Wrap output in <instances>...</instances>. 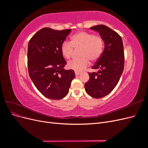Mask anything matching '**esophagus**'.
<instances>
[{
	"instance_id": "34e87169",
	"label": "esophagus",
	"mask_w": 148,
	"mask_h": 148,
	"mask_svg": "<svg viewBox=\"0 0 148 148\" xmlns=\"http://www.w3.org/2000/svg\"><path fill=\"white\" fill-rule=\"evenodd\" d=\"M75 75H76V76H78V75H79L80 73H80V72H79V71H75Z\"/></svg>"
}]
</instances>
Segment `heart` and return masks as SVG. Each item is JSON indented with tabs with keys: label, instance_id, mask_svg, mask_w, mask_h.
I'll list each match as a JSON object with an SVG mask.
<instances>
[{
	"label": "heart",
	"instance_id": "heart-1",
	"mask_svg": "<svg viewBox=\"0 0 148 148\" xmlns=\"http://www.w3.org/2000/svg\"><path fill=\"white\" fill-rule=\"evenodd\" d=\"M73 48H81L79 56L82 57L69 61L68 67L77 71H82L89 64V60L95 62L99 59L104 49V41L100 36L79 31L71 36L70 42L62 43L60 47L62 54L66 59H70L73 53Z\"/></svg>",
	"mask_w": 148,
	"mask_h": 148
}]
</instances>
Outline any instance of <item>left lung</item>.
Masks as SVG:
<instances>
[{
	"label": "left lung",
	"mask_w": 148,
	"mask_h": 148,
	"mask_svg": "<svg viewBox=\"0 0 148 148\" xmlns=\"http://www.w3.org/2000/svg\"><path fill=\"white\" fill-rule=\"evenodd\" d=\"M104 42V50L92 66L97 72L89 73V81L84 84L89 96L99 99L106 96L117 86L124 69V51L122 39L115 31L104 25L92 26Z\"/></svg>",
	"instance_id": "1"
}]
</instances>
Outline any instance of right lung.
Masks as SVG:
<instances>
[{
	"label": "right lung",
	"instance_id": "right-lung-1",
	"mask_svg": "<svg viewBox=\"0 0 148 148\" xmlns=\"http://www.w3.org/2000/svg\"><path fill=\"white\" fill-rule=\"evenodd\" d=\"M70 31L44 28L28 43L29 75L38 91L49 99L59 100L66 96L75 77L73 70L64 69L66 62L60 50Z\"/></svg>",
	"mask_w": 148,
	"mask_h": 148
}]
</instances>
